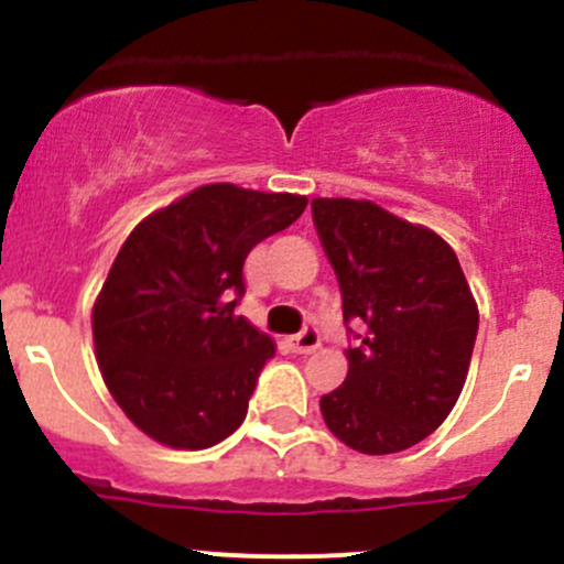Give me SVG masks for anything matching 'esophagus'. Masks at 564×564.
Segmentation results:
<instances>
[{
  "mask_svg": "<svg viewBox=\"0 0 564 564\" xmlns=\"http://www.w3.org/2000/svg\"><path fill=\"white\" fill-rule=\"evenodd\" d=\"M289 344H292V349L297 351V355H311V351H316L318 344H322V335H318L316 327H305L303 333L294 335Z\"/></svg>",
  "mask_w": 564,
  "mask_h": 564,
  "instance_id": "esophagus-1",
  "label": "esophagus"
}]
</instances>
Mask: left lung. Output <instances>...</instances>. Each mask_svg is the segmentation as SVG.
<instances>
[{
  "label": "left lung",
  "instance_id": "left-lung-1",
  "mask_svg": "<svg viewBox=\"0 0 564 564\" xmlns=\"http://www.w3.org/2000/svg\"><path fill=\"white\" fill-rule=\"evenodd\" d=\"M311 213L355 338L344 384L318 401L322 417L351 451L401 453L456 406L477 338L475 297L431 229L355 198H314Z\"/></svg>",
  "mask_w": 564,
  "mask_h": 564
}]
</instances>
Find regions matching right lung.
Here are the masks:
<instances>
[{
    "mask_svg": "<svg viewBox=\"0 0 564 564\" xmlns=\"http://www.w3.org/2000/svg\"><path fill=\"white\" fill-rule=\"evenodd\" d=\"M308 198L218 182L141 220L93 311L98 366L122 412L161 445L204 451L235 434L275 346L237 316L256 242Z\"/></svg>",
    "mask_w": 564,
    "mask_h": 564,
    "instance_id": "obj_1",
    "label": "right lung"
}]
</instances>
